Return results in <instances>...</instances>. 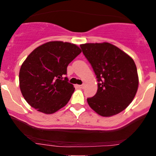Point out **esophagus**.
I'll list each match as a JSON object with an SVG mask.
<instances>
[{
  "label": "esophagus",
  "instance_id": "esophagus-1",
  "mask_svg": "<svg viewBox=\"0 0 156 156\" xmlns=\"http://www.w3.org/2000/svg\"><path fill=\"white\" fill-rule=\"evenodd\" d=\"M84 87H85V84H81V85H78V87L80 89H83L84 88Z\"/></svg>",
  "mask_w": 156,
  "mask_h": 156
}]
</instances>
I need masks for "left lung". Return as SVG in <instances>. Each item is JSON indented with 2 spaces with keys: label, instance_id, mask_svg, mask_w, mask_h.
I'll return each instance as SVG.
<instances>
[{
  "label": "left lung",
  "instance_id": "left-lung-1",
  "mask_svg": "<svg viewBox=\"0 0 156 156\" xmlns=\"http://www.w3.org/2000/svg\"><path fill=\"white\" fill-rule=\"evenodd\" d=\"M80 47L98 82L95 95L87 98L89 105L103 117L122 112L133 100L139 86L133 58L108 42L86 43Z\"/></svg>",
  "mask_w": 156,
  "mask_h": 156
}]
</instances>
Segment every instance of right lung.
Wrapping results in <instances>:
<instances>
[{
  "label": "right lung",
  "instance_id": "add662e5",
  "mask_svg": "<svg viewBox=\"0 0 156 156\" xmlns=\"http://www.w3.org/2000/svg\"><path fill=\"white\" fill-rule=\"evenodd\" d=\"M80 53L76 44L60 41L48 42L34 50L19 73L20 88L27 103L47 114L67 105L75 88L64 76L68 64Z\"/></svg>",
  "mask_w": 156,
  "mask_h": 156
}]
</instances>
